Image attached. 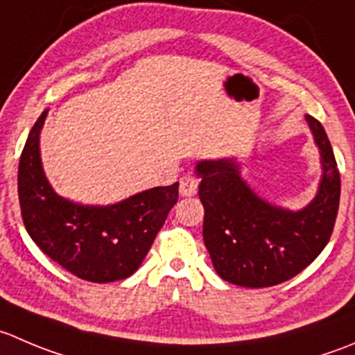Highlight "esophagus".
Returning <instances> with one entry per match:
<instances>
[{"label": "esophagus", "mask_w": 355, "mask_h": 355, "mask_svg": "<svg viewBox=\"0 0 355 355\" xmlns=\"http://www.w3.org/2000/svg\"><path fill=\"white\" fill-rule=\"evenodd\" d=\"M198 178L192 177V175H184V177L180 178V196L191 198V196H194L196 192H198Z\"/></svg>", "instance_id": "34e87169"}]
</instances>
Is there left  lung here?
<instances>
[{"mask_svg":"<svg viewBox=\"0 0 355 355\" xmlns=\"http://www.w3.org/2000/svg\"><path fill=\"white\" fill-rule=\"evenodd\" d=\"M321 156L318 194L305 208L270 205L248 185L236 157L202 159L199 198L202 239L216 274L244 288L276 286L319 257L331 237L340 205V173L321 123L305 116Z\"/></svg>","mask_w":355,"mask_h":355,"instance_id":"1","label":"left lung"}]
</instances>
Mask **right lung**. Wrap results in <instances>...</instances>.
Listing matches in <instances>:
<instances>
[{"instance_id":"1","label":"right lung","mask_w":355,"mask_h":355,"mask_svg":"<svg viewBox=\"0 0 355 355\" xmlns=\"http://www.w3.org/2000/svg\"><path fill=\"white\" fill-rule=\"evenodd\" d=\"M37 118L19 163V201L24 225L44 254L74 276L92 283H112L132 276L146 258L168 213L178 201V182L94 206L65 199L53 191L40 154Z\"/></svg>"}]
</instances>
